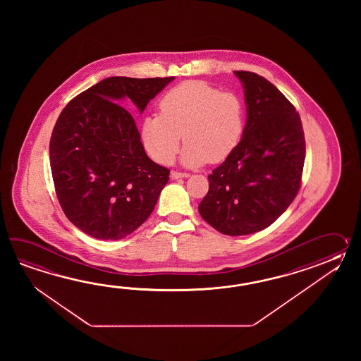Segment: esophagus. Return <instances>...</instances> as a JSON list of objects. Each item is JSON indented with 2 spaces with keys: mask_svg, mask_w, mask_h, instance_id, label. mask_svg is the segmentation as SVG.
I'll list each match as a JSON object with an SVG mask.
<instances>
[{
  "mask_svg": "<svg viewBox=\"0 0 361 361\" xmlns=\"http://www.w3.org/2000/svg\"><path fill=\"white\" fill-rule=\"evenodd\" d=\"M170 177H171V179H180V178L190 177V174H188V173H179V171H171Z\"/></svg>",
  "mask_w": 361,
  "mask_h": 361,
  "instance_id": "obj_1",
  "label": "esophagus"
}]
</instances>
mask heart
<instances>
[{
  "label": "heart",
  "instance_id": "1",
  "mask_svg": "<svg viewBox=\"0 0 361 361\" xmlns=\"http://www.w3.org/2000/svg\"><path fill=\"white\" fill-rule=\"evenodd\" d=\"M245 106L233 92H222L202 81H185L162 97L160 115L142 123L143 146L154 161L170 164L183 134L182 162L200 166L226 160L245 131Z\"/></svg>",
  "mask_w": 361,
  "mask_h": 361
}]
</instances>
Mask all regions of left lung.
Wrapping results in <instances>:
<instances>
[{
	"label": "left lung",
	"instance_id": "left-lung-1",
	"mask_svg": "<svg viewBox=\"0 0 361 361\" xmlns=\"http://www.w3.org/2000/svg\"><path fill=\"white\" fill-rule=\"evenodd\" d=\"M246 106L238 148L207 177L201 216L228 236L264 230L292 204L300 187L306 156L300 117L292 103L264 77L235 71Z\"/></svg>",
	"mask_w": 361,
	"mask_h": 361
}]
</instances>
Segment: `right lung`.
<instances>
[{
	"label": "right lung",
	"instance_id": "obj_1",
	"mask_svg": "<svg viewBox=\"0 0 361 361\" xmlns=\"http://www.w3.org/2000/svg\"><path fill=\"white\" fill-rule=\"evenodd\" d=\"M174 77H108L61 111L50 140V166L64 214L99 240H120L154 212L169 170L147 156L126 104L143 114Z\"/></svg>",
	"mask_w": 361,
	"mask_h": 361
}]
</instances>
